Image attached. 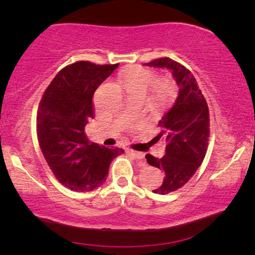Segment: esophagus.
<instances>
[{
	"mask_svg": "<svg viewBox=\"0 0 255 255\" xmlns=\"http://www.w3.org/2000/svg\"><path fill=\"white\" fill-rule=\"evenodd\" d=\"M127 153H128V154H130L131 156H133V158L137 159V160H142V159H144V154H142V153H140V152H135V151H132V149H128ZM141 166L142 167L146 166V163L145 162H141Z\"/></svg>",
	"mask_w": 255,
	"mask_h": 255,
	"instance_id": "34e87169",
	"label": "esophagus"
}]
</instances>
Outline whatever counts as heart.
<instances>
[{
    "label": "heart",
    "mask_w": 255,
    "mask_h": 255,
    "mask_svg": "<svg viewBox=\"0 0 255 255\" xmlns=\"http://www.w3.org/2000/svg\"><path fill=\"white\" fill-rule=\"evenodd\" d=\"M124 88L128 95L139 94L145 95L151 88V99L155 104L162 106L169 102L175 95V86L173 81L167 78L156 79L155 73L147 68L133 67L122 76ZM97 96L95 97V102Z\"/></svg>",
    "instance_id": "obj_1"
}]
</instances>
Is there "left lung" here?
I'll return each instance as SVG.
<instances>
[{"mask_svg": "<svg viewBox=\"0 0 255 255\" xmlns=\"http://www.w3.org/2000/svg\"><path fill=\"white\" fill-rule=\"evenodd\" d=\"M167 68L179 87L175 102L159 121V138L166 139V153L161 159L146 155L148 165L163 170L162 184L153 193L166 195L183 187L202 165L210 135L209 108L196 79L189 69L169 58L144 64Z\"/></svg>", "mask_w": 255, "mask_h": 255, "instance_id": "1", "label": "left lung"}]
</instances>
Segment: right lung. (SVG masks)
Wrapping results in <instances>:
<instances>
[{
  "mask_svg": "<svg viewBox=\"0 0 255 255\" xmlns=\"http://www.w3.org/2000/svg\"><path fill=\"white\" fill-rule=\"evenodd\" d=\"M118 67L78 61L52 80L37 113V137L48 167L61 184L90 191L106 182L114 158L124 151L90 142L86 125L94 118L93 96Z\"/></svg>",
  "mask_w": 255,
  "mask_h": 255,
  "instance_id": "1",
  "label": "right lung"
}]
</instances>
